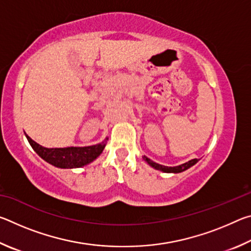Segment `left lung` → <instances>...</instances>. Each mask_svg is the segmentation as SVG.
<instances>
[{
	"instance_id": "left-lung-1",
	"label": "left lung",
	"mask_w": 251,
	"mask_h": 251,
	"mask_svg": "<svg viewBox=\"0 0 251 251\" xmlns=\"http://www.w3.org/2000/svg\"><path fill=\"white\" fill-rule=\"evenodd\" d=\"M143 158H144V160L147 161V163L150 164L152 168L157 169V171L164 172V173H181V172L186 171V169H188V168H190L192 166H194V165L196 164L197 161H198V159L195 158V159H192V160L187 161V163H185V164L179 165V166L168 167V166H163V165H159V164L155 163V161H152L151 159H150V158H148V157H146V156H144Z\"/></svg>"
}]
</instances>
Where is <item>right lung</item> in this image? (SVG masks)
<instances>
[{
	"instance_id": "add662e5",
	"label": "right lung",
	"mask_w": 251,
	"mask_h": 251,
	"mask_svg": "<svg viewBox=\"0 0 251 251\" xmlns=\"http://www.w3.org/2000/svg\"><path fill=\"white\" fill-rule=\"evenodd\" d=\"M26 138L37 155L58 168H78L92 163L101 154L108 139L105 138L104 142L87 147L46 148L34 142L27 135Z\"/></svg>"
}]
</instances>
